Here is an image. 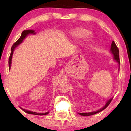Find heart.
Here are the masks:
<instances>
[{"label":"heart","mask_w":131,"mask_h":131,"mask_svg":"<svg viewBox=\"0 0 131 131\" xmlns=\"http://www.w3.org/2000/svg\"><path fill=\"white\" fill-rule=\"evenodd\" d=\"M90 34V31L86 29L83 27H79L75 28L73 30L71 33V35L73 37L76 39L78 38H83L87 36H88Z\"/></svg>","instance_id":"obj_1"}]
</instances>
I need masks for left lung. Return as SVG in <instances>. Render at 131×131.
<instances>
[{
    "instance_id": "obj_1",
    "label": "left lung",
    "mask_w": 131,
    "mask_h": 131,
    "mask_svg": "<svg viewBox=\"0 0 131 131\" xmlns=\"http://www.w3.org/2000/svg\"><path fill=\"white\" fill-rule=\"evenodd\" d=\"M110 51H111V52H112V53L114 55V60H115L117 62H118V63L120 64V58H119V49H118L117 46H116L115 42H114V41H113V42H112V45H111ZM112 99H110V100H108V101L107 102L106 104L105 105V106H104L103 108H101V109H100V110H98V111H96V112H91V113H79V114L80 115H81V116H91V115H93V114L98 113L101 112V111H103V110H104L105 108H106L107 107H108V105L110 104L111 102H112Z\"/></svg>"
}]
</instances>
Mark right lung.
Masks as SVG:
<instances>
[{"instance_id":"right-lung-1","label":"right lung","mask_w":131,"mask_h":131,"mask_svg":"<svg viewBox=\"0 0 131 131\" xmlns=\"http://www.w3.org/2000/svg\"><path fill=\"white\" fill-rule=\"evenodd\" d=\"M29 34H35V31H34V30H24V31L22 32V33H21V36H20V37H19V38L18 39V40L16 41L15 43H14L13 44V45L12 46V47H11V52H10L9 58V62H8V63H9V69H10V66H11V65H10V64H11L12 57V54H13V52L14 51V49H15V48L17 47V46L19 44H20L21 43L23 42V39H24L25 37H26L28 35H29ZM20 108H21V107H20ZM21 109H22V110L24 111V112L27 113L35 114V115H40V116L46 115V114H47L48 113H48H36V112H30V111L25 110V109H23L22 108H21Z\"/></svg>"}]
</instances>
